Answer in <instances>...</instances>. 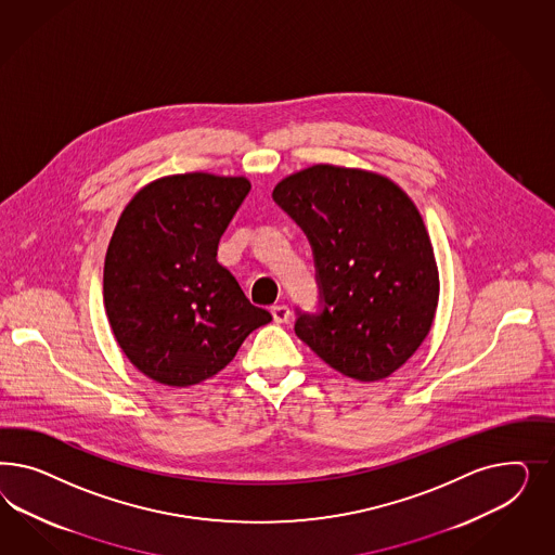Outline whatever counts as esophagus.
Returning <instances> with one entry per match:
<instances>
[{"label": "esophagus", "mask_w": 555, "mask_h": 555, "mask_svg": "<svg viewBox=\"0 0 555 555\" xmlns=\"http://www.w3.org/2000/svg\"><path fill=\"white\" fill-rule=\"evenodd\" d=\"M270 313H272V318H274L276 323H286L288 315H291V311H288L286 305H274V307L270 309Z\"/></svg>", "instance_id": "34e87169"}]
</instances>
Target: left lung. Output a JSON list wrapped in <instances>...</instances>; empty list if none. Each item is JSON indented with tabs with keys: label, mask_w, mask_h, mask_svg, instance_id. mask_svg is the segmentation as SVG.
<instances>
[{
	"label": "left lung",
	"mask_w": 555,
	"mask_h": 555,
	"mask_svg": "<svg viewBox=\"0 0 555 555\" xmlns=\"http://www.w3.org/2000/svg\"><path fill=\"white\" fill-rule=\"evenodd\" d=\"M272 199L301 228L315 262L320 311L297 309L295 334L337 372L387 378L429 334L436 258L417 207L387 177L315 165Z\"/></svg>",
	"instance_id": "obj_1"
}]
</instances>
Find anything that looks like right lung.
Listing matches in <instances>:
<instances>
[{
  "label": "right lung",
  "mask_w": 555,
  "mask_h": 555,
  "mask_svg": "<svg viewBox=\"0 0 555 555\" xmlns=\"http://www.w3.org/2000/svg\"><path fill=\"white\" fill-rule=\"evenodd\" d=\"M250 193L244 177L158 179L126 205L103 267V302L119 348L168 387L225 369L272 320L218 262V244Z\"/></svg>",
  "instance_id": "add662e5"
}]
</instances>
